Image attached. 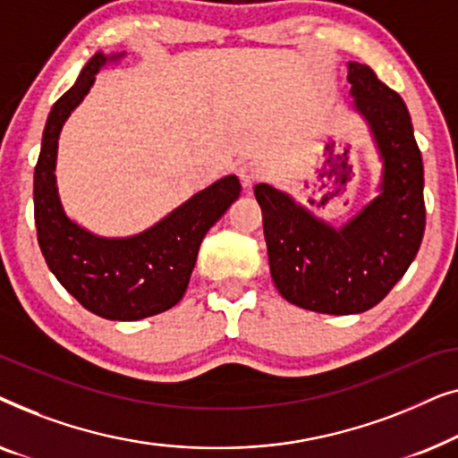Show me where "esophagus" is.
<instances>
[{
	"label": "esophagus",
	"instance_id": "34e87169",
	"mask_svg": "<svg viewBox=\"0 0 458 458\" xmlns=\"http://www.w3.org/2000/svg\"><path fill=\"white\" fill-rule=\"evenodd\" d=\"M260 177H262L260 166L254 165V162H246V165L240 166V179L246 187H252Z\"/></svg>",
	"mask_w": 458,
	"mask_h": 458
}]
</instances>
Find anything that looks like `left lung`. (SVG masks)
Here are the masks:
<instances>
[{"label":"left lung","mask_w":458,"mask_h":458,"mask_svg":"<svg viewBox=\"0 0 458 458\" xmlns=\"http://www.w3.org/2000/svg\"><path fill=\"white\" fill-rule=\"evenodd\" d=\"M348 83L384 158L379 196L335 231L271 185L254 187L275 287L287 302L325 315L381 302L415 260L425 231L421 149L403 98L359 62L348 64Z\"/></svg>","instance_id":"8db88e82"}]
</instances>
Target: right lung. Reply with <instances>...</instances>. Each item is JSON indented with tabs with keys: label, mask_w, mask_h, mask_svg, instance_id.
Masks as SVG:
<instances>
[{
	"label": "right lung",
	"mask_w": 458,
	"mask_h": 458,
	"mask_svg": "<svg viewBox=\"0 0 458 458\" xmlns=\"http://www.w3.org/2000/svg\"><path fill=\"white\" fill-rule=\"evenodd\" d=\"M104 64V54L93 55L47 116L35 166L37 242L49 271L81 306L110 321H137L173 309L183 298L206 231L240 198L242 185L229 174L127 240H106L74 225L62 210L55 187L58 137Z\"/></svg>",
	"instance_id": "1"
}]
</instances>
